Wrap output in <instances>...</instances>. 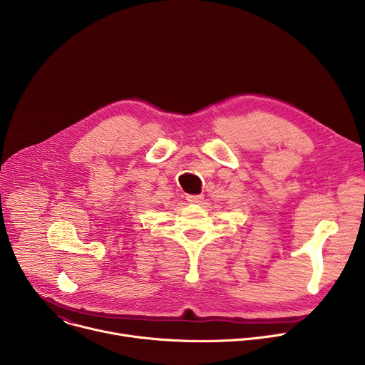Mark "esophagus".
Masks as SVG:
<instances>
[{
  "label": "esophagus",
  "instance_id": "esophagus-1",
  "mask_svg": "<svg viewBox=\"0 0 365 365\" xmlns=\"http://www.w3.org/2000/svg\"><path fill=\"white\" fill-rule=\"evenodd\" d=\"M202 195H187L186 196V200L189 202V203H199V202H202Z\"/></svg>",
  "mask_w": 365,
  "mask_h": 365
}]
</instances>
